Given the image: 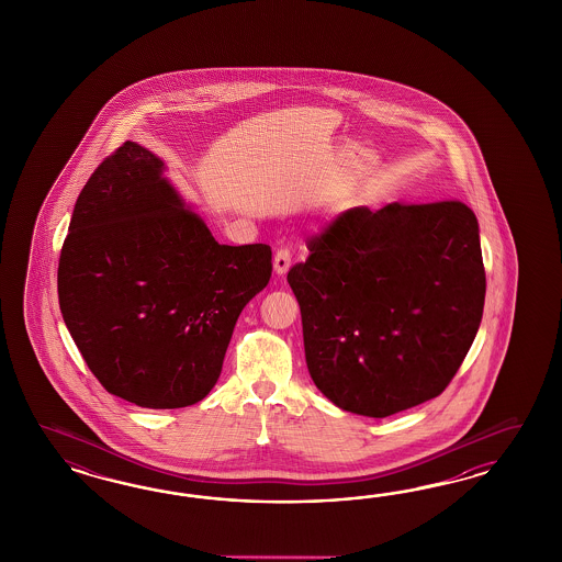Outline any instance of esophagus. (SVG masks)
Masks as SVG:
<instances>
[{
  "mask_svg": "<svg viewBox=\"0 0 562 562\" xmlns=\"http://www.w3.org/2000/svg\"><path fill=\"white\" fill-rule=\"evenodd\" d=\"M290 263H292V254L289 249H278L273 256V272L284 276L289 272Z\"/></svg>",
  "mask_w": 562,
  "mask_h": 562,
  "instance_id": "34e87169",
  "label": "esophagus"
}]
</instances>
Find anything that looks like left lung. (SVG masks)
<instances>
[{
	"mask_svg": "<svg viewBox=\"0 0 562 562\" xmlns=\"http://www.w3.org/2000/svg\"><path fill=\"white\" fill-rule=\"evenodd\" d=\"M289 284L306 367L338 408L385 418L445 392L482 322L476 214L458 200L360 205L308 238Z\"/></svg>",
	"mask_w": 562,
	"mask_h": 562,
	"instance_id": "left-lung-1",
	"label": "left lung"
}]
</instances>
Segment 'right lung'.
I'll return each instance as SVG.
<instances>
[{"label": "right lung", "instance_id": "right-lung-1", "mask_svg": "<svg viewBox=\"0 0 562 562\" xmlns=\"http://www.w3.org/2000/svg\"><path fill=\"white\" fill-rule=\"evenodd\" d=\"M125 142L90 175L57 270L64 322L102 387L142 408H186L216 385L243 306L272 276L270 245H221Z\"/></svg>", "mask_w": 562, "mask_h": 562}]
</instances>
